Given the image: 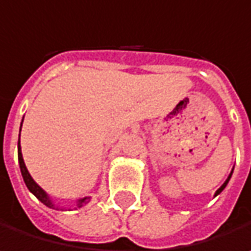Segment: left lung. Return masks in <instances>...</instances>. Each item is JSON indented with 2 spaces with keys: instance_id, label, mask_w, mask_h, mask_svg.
I'll return each mask as SVG.
<instances>
[{
  "instance_id": "left-lung-1",
  "label": "left lung",
  "mask_w": 251,
  "mask_h": 251,
  "mask_svg": "<svg viewBox=\"0 0 251 251\" xmlns=\"http://www.w3.org/2000/svg\"><path fill=\"white\" fill-rule=\"evenodd\" d=\"M231 175H232V173H231ZM231 175L228 176V178H226V183H224V184H223V186H221V187H220V189L217 190V193H215V196H217L218 193H221V192L224 190V187H226V183H228V181H229V178H231Z\"/></svg>"
}]
</instances>
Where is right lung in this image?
Listing matches in <instances>:
<instances>
[{
	"mask_svg": "<svg viewBox=\"0 0 251 251\" xmlns=\"http://www.w3.org/2000/svg\"><path fill=\"white\" fill-rule=\"evenodd\" d=\"M20 130H22V127H20ZM19 164H20V170H22V176H23V180H25V186H27V189L42 202V203H45L46 206H49V208H53V203H52V201L48 198V195H46V192L40 187V186H37V183L31 178V176L30 173L27 172V169H25V161H23V155H22V148H20V141H19ZM88 199L90 198H84V199H79L78 201V206H82V203H87L88 202Z\"/></svg>",
	"mask_w": 251,
	"mask_h": 251,
	"instance_id": "add662e5",
	"label": "right lung"
}]
</instances>
